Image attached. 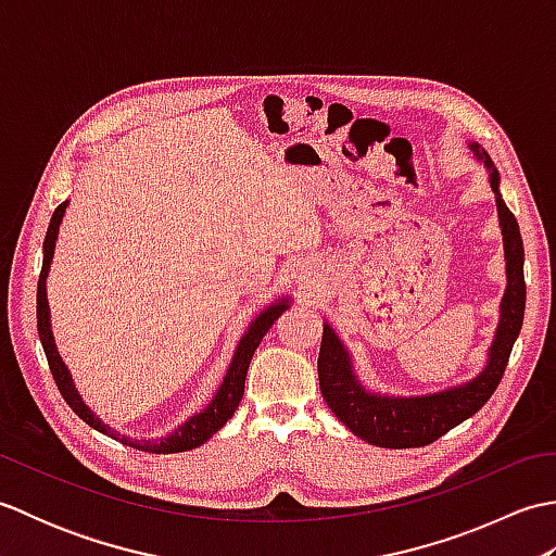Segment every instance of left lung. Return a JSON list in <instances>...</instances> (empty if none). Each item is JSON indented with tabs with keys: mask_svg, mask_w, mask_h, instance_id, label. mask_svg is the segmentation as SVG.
Wrapping results in <instances>:
<instances>
[{
	"mask_svg": "<svg viewBox=\"0 0 556 556\" xmlns=\"http://www.w3.org/2000/svg\"><path fill=\"white\" fill-rule=\"evenodd\" d=\"M470 152L485 164L488 179L497 203L500 229L506 260V289L500 303V323L488 349V363L473 380L446 387L442 392L420 396H392L365 389L353 370V358L344 341L325 323L317 375L320 389L334 416L346 428L375 446L410 448L440 440L458 422L468 420L488 404L509 363L514 341L518 339L526 311V281H523V239L518 222L506 207L500 193V172L494 169L490 155L478 143L468 146Z\"/></svg>",
	"mask_w": 556,
	"mask_h": 556,
	"instance_id": "left-lung-1",
	"label": "left lung"
}]
</instances>
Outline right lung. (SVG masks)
<instances>
[{
  "instance_id": "add662e5",
  "label": "right lung",
  "mask_w": 556,
  "mask_h": 556,
  "mask_svg": "<svg viewBox=\"0 0 556 556\" xmlns=\"http://www.w3.org/2000/svg\"><path fill=\"white\" fill-rule=\"evenodd\" d=\"M66 207H68V200H64V203L54 210V215L50 219V227H47V236H45V243H42V271H40V279H38V334H40L45 356H47V363H50V370H52V377H54V382L59 387V392H62L66 404L74 408L76 416L80 420H86L90 428H96L98 432L108 434V437H114V440H119L122 444L136 446V448H140V452L176 454V452H188V448H195L200 444H205L212 434L227 425V420L233 416V410L239 408L241 399H243L245 372H248V365H251L253 353L260 346L263 337L267 334V329L275 325L277 317L289 308L291 299L285 296V299L275 301V303H269L267 308H263V313L255 315V320L248 325L241 341L236 344V351H233V358L229 363L227 375H224V380L217 387L215 396H212V401L203 410L195 413V416H191L186 422H181L179 428L169 432L167 437H160V440H131V437L119 434L114 428H110V425H104L96 416V413H92L86 406V401L80 399L74 380H71V372L66 368V363L62 361V356H59L56 344H54L52 323H50V303H47V275H50V265H52L54 245H56V236H59V224H62V219H64Z\"/></svg>"
}]
</instances>
